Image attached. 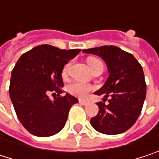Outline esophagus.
<instances>
[{
	"mask_svg": "<svg viewBox=\"0 0 159 159\" xmlns=\"http://www.w3.org/2000/svg\"><path fill=\"white\" fill-rule=\"evenodd\" d=\"M79 103L80 104H82V105H87L88 104V101H86V100H84V99H79Z\"/></svg>",
	"mask_w": 159,
	"mask_h": 159,
	"instance_id": "obj_1",
	"label": "esophagus"
}]
</instances>
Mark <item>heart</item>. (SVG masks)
I'll use <instances>...</instances> for the list:
<instances>
[{"label": "heart", "mask_w": 159, "mask_h": 159, "mask_svg": "<svg viewBox=\"0 0 159 159\" xmlns=\"http://www.w3.org/2000/svg\"><path fill=\"white\" fill-rule=\"evenodd\" d=\"M100 61L98 59H95V58H91V59H88L87 61V63L89 65V68L96 62H98ZM70 69H71V62H68L67 64L64 65V67L62 68V72H61V75L63 77L67 76L69 72H70ZM68 91L74 95V96H76V97H79V98H84L90 91L93 90V86L90 85V84H84V83H82V82H74L72 83L71 84L68 85L67 87Z\"/></svg>", "instance_id": "b5f03b06"}]
</instances>
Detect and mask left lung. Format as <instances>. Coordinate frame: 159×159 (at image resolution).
Listing matches in <instances>:
<instances>
[{
  "label": "left lung",
  "mask_w": 159,
  "mask_h": 159,
  "mask_svg": "<svg viewBox=\"0 0 159 159\" xmlns=\"http://www.w3.org/2000/svg\"><path fill=\"white\" fill-rule=\"evenodd\" d=\"M83 52L102 58L110 73L104 85L95 92L105 98L97 103L99 110L91 118V125L105 134L126 132L138 119L145 99L146 84L141 64L133 54L116 46H101ZM109 96V104L105 105L104 99Z\"/></svg>",
  "instance_id": "1"
}]
</instances>
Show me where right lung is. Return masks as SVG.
I'll return each instance as SVG.
<instances>
[{
    "label": "right lung",
    "mask_w": 159,
    "mask_h": 159,
    "mask_svg": "<svg viewBox=\"0 0 159 159\" xmlns=\"http://www.w3.org/2000/svg\"><path fill=\"white\" fill-rule=\"evenodd\" d=\"M79 48L60 49L40 45L24 53L12 71L9 94L22 125L33 135L51 136L65 125L71 107L78 99L63 92L61 72ZM55 91L58 98H48Z\"/></svg>",
    "instance_id": "add662e5"
}]
</instances>
